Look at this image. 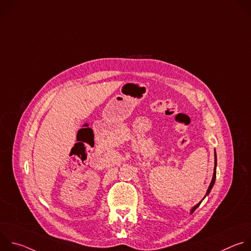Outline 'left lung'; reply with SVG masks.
Segmentation results:
<instances>
[{
    "label": "left lung",
    "instance_id": "obj_1",
    "mask_svg": "<svg viewBox=\"0 0 251 251\" xmlns=\"http://www.w3.org/2000/svg\"><path fill=\"white\" fill-rule=\"evenodd\" d=\"M216 177H217V153H216V150H214V169H213V175H212L211 182H210V184H209V186H208V188H207V191H206V193H205V196L203 197V199H202L199 203H197L195 206L192 207L191 213H193V212L200 206L201 202L204 200V198L209 195V193H210V191H211V189H212V187H213V185H214V182H216Z\"/></svg>",
    "mask_w": 251,
    "mask_h": 251
}]
</instances>
